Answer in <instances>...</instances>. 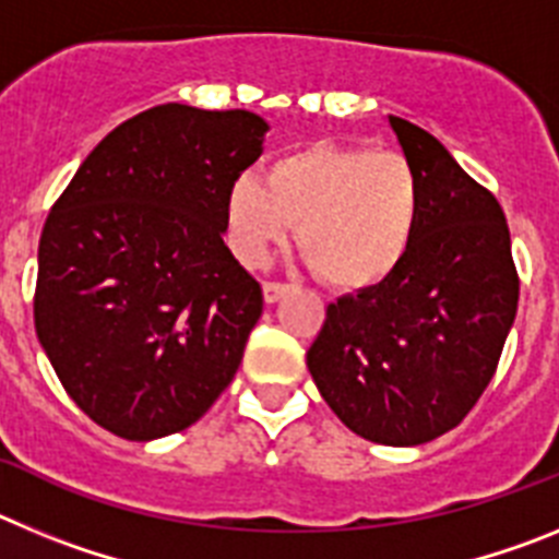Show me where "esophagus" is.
I'll return each mask as SVG.
<instances>
[{
  "label": "esophagus",
  "mask_w": 559,
  "mask_h": 559,
  "mask_svg": "<svg viewBox=\"0 0 559 559\" xmlns=\"http://www.w3.org/2000/svg\"><path fill=\"white\" fill-rule=\"evenodd\" d=\"M288 285H283V283H265L263 285V296H265V302L269 305H274V302H280V299H283L285 294H288Z\"/></svg>",
  "instance_id": "34e87169"
}]
</instances>
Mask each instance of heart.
Wrapping results in <instances>:
<instances>
[{
    "label": "heart",
    "mask_w": 559,
    "mask_h": 559,
    "mask_svg": "<svg viewBox=\"0 0 559 559\" xmlns=\"http://www.w3.org/2000/svg\"><path fill=\"white\" fill-rule=\"evenodd\" d=\"M226 221L246 263H260L294 224L322 283L369 290L406 263L423 221V181L397 151L313 142L271 162L265 185L240 176Z\"/></svg>",
    "instance_id": "b5f03b06"
}]
</instances>
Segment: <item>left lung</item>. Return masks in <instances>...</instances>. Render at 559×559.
Masks as SVG:
<instances>
[{"instance_id": "left-lung-1", "label": "left lung", "mask_w": 559, "mask_h": 559, "mask_svg": "<svg viewBox=\"0 0 559 559\" xmlns=\"http://www.w3.org/2000/svg\"><path fill=\"white\" fill-rule=\"evenodd\" d=\"M423 181V221L386 283L328 308L308 369L335 417L378 445L456 428L492 380L518 310L510 226L448 147L389 117Z\"/></svg>"}]
</instances>
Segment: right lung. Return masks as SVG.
<instances>
[{"label":"right lung","mask_w":559,"mask_h":559,"mask_svg":"<svg viewBox=\"0 0 559 559\" xmlns=\"http://www.w3.org/2000/svg\"><path fill=\"white\" fill-rule=\"evenodd\" d=\"M265 131L243 108H147L88 153L49 212L36 333L106 431H185L235 378L263 290L224 243L226 195Z\"/></svg>","instance_id":"add662e5"}]
</instances>
